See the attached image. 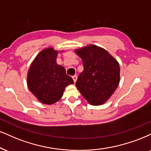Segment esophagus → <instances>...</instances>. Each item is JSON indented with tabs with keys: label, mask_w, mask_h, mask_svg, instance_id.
<instances>
[{
	"label": "esophagus",
	"mask_w": 151,
	"mask_h": 151,
	"mask_svg": "<svg viewBox=\"0 0 151 151\" xmlns=\"http://www.w3.org/2000/svg\"><path fill=\"white\" fill-rule=\"evenodd\" d=\"M72 78H73V80L74 83H76V81H77V78H78L77 76H73V77H72Z\"/></svg>",
	"instance_id": "esophagus-1"
}]
</instances>
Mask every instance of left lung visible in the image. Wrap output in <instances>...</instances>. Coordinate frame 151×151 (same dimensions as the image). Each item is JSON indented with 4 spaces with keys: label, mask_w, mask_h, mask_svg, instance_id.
I'll list each match as a JSON object with an SVG mask.
<instances>
[{
    "label": "left lung",
    "mask_w": 151,
    "mask_h": 151,
    "mask_svg": "<svg viewBox=\"0 0 151 151\" xmlns=\"http://www.w3.org/2000/svg\"><path fill=\"white\" fill-rule=\"evenodd\" d=\"M75 52L81 58L84 68L76 81V87L91 105H102L112 96L120 83L118 61L95 45L75 49Z\"/></svg>",
    "instance_id": "left-lung-1"
}]
</instances>
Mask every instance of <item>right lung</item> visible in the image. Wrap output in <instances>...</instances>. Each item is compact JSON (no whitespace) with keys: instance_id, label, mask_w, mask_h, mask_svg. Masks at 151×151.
Wrapping results in <instances>:
<instances>
[{"instance_id":"obj_1","label":"right lung","mask_w":151,"mask_h":151,"mask_svg":"<svg viewBox=\"0 0 151 151\" xmlns=\"http://www.w3.org/2000/svg\"><path fill=\"white\" fill-rule=\"evenodd\" d=\"M64 50L44 48L31 63L27 73L29 90L42 104L52 105L62 97L66 86L73 84L66 70L57 64V57Z\"/></svg>"}]
</instances>
